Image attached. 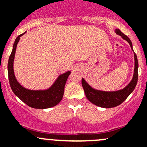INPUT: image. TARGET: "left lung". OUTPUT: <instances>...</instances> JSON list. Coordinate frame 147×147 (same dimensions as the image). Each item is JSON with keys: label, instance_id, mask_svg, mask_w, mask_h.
<instances>
[{"label": "left lung", "instance_id": "1", "mask_svg": "<svg viewBox=\"0 0 147 147\" xmlns=\"http://www.w3.org/2000/svg\"><path fill=\"white\" fill-rule=\"evenodd\" d=\"M115 33L121 36L122 38L128 42L130 45L131 49H132V44L129 37L126 36L124 34L122 33L119 29H115ZM135 59V68L133 76L130 82L123 89L116 90V91H103L99 90L94 89L85 81L84 79H82V85L85 91L86 97L90 102L93 105L105 108H110V107H116L124 102L126 98L129 96V94L134 90L138 82V62L137 56L134 52Z\"/></svg>", "mask_w": 147, "mask_h": 147}]
</instances>
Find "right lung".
<instances>
[{
	"instance_id": "1",
	"label": "right lung",
	"mask_w": 147,
	"mask_h": 147,
	"mask_svg": "<svg viewBox=\"0 0 147 147\" xmlns=\"http://www.w3.org/2000/svg\"><path fill=\"white\" fill-rule=\"evenodd\" d=\"M22 34L19 35L13 45L12 51L8 62V75L9 80L12 91L18 98L28 106L35 109H46L56 106L59 103L64 94L65 85L67 77L71 74V71L59 75L53 85L45 90H29L22 86L18 82L14 72V59L16 52L17 45Z\"/></svg>"
}]
</instances>
